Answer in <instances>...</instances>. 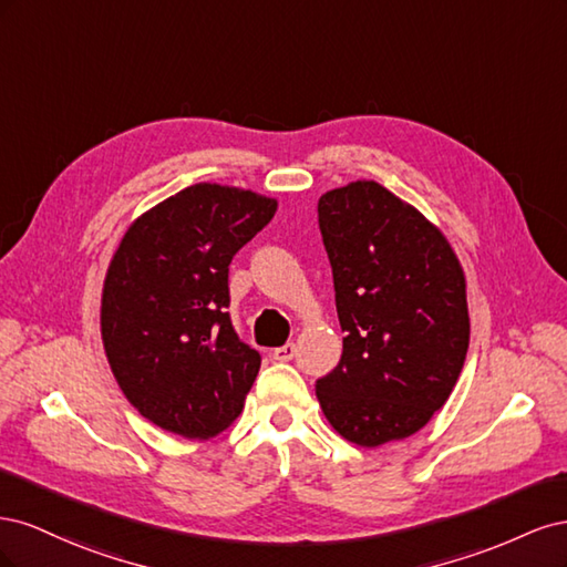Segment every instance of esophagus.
Listing matches in <instances>:
<instances>
[{"label":"esophagus","mask_w":567,"mask_h":567,"mask_svg":"<svg viewBox=\"0 0 567 567\" xmlns=\"http://www.w3.org/2000/svg\"><path fill=\"white\" fill-rule=\"evenodd\" d=\"M271 357L277 359V362H290V359L296 357V346H293V342H286V346L271 350Z\"/></svg>","instance_id":"34e87169"}]
</instances>
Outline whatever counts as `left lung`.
<instances>
[{"label":"left lung","instance_id":"left-lung-1","mask_svg":"<svg viewBox=\"0 0 567 567\" xmlns=\"http://www.w3.org/2000/svg\"><path fill=\"white\" fill-rule=\"evenodd\" d=\"M317 210L346 331L338 367L317 381L321 411L359 447L404 440L458 381L466 277L442 231L379 182L326 192Z\"/></svg>","mask_w":567,"mask_h":567}]
</instances>
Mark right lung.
Masks as SVG:
<instances>
[{"instance_id": "1", "label": "right lung", "mask_w": 567, "mask_h": 567, "mask_svg": "<svg viewBox=\"0 0 567 567\" xmlns=\"http://www.w3.org/2000/svg\"><path fill=\"white\" fill-rule=\"evenodd\" d=\"M277 200L200 182L132 221L106 271L101 338L130 404L163 431L205 440L241 414L260 352L229 319V265Z\"/></svg>"}]
</instances>
